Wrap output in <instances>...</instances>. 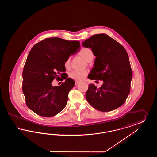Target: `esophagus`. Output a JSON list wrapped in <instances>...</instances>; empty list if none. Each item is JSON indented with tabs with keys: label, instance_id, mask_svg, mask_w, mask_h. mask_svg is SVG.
Segmentation results:
<instances>
[{
	"label": "esophagus",
	"instance_id": "esophagus-1",
	"mask_svg": "<svg viewBox=\"0 0 157 157\" xmlns=\"http://www.w3.org/2000/svg\"><path fill=\"white\" fill-rule=\"evenodd\" d=\"M79 83V82H78V81H76L75 82V85H77Z\"/></svg>",
	"mask_w": 157,
	"mask_h": 157
}]
</instances>
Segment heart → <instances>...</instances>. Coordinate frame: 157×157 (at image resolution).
I'll use <instances>...</instances> for the list:
<instances>
[{"instance_id":"obj_1","label":"heart","mask_w":157,"mask_h":157,"mask_svg":"<svg viewBox=\"0 0 157 157\" xmlns=\"http://www.w3.org/2000/svg\"><path fill=\"white\" fill-rule=\"evenodd\" d=\"M79 55L86 62H90L94 58V53L92 52V50L88 48H85L81 49V51L79 52ZM70 63H71V59L70 58H67L64 62V67H65V69H69L70 68ZM87 75H88V72L86 71H73L69 73V76L70 78L75 81H81L83 80L86 77Z\"/></svg>"}]
</instances>
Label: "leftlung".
<instances>
[{"label": "left lung", "instance_id": "obj_1", "mask_svg": "<svg viewBox=\"0 0 157 157\" xmlns=\"http://www.w3.org/2000/svg\"><path fill=\"white\" fill-rule=\"evenodd\" d=\"M91 48L96 56L88 78L103 81L99 88L89 85L85 97L92 106L109 112L124 104L129 94L132 72L126 50L117 41L102 33L94 35L82 43Z\"/></svg>", "mask_w": 157, "mask_h": 157}]
</instances>
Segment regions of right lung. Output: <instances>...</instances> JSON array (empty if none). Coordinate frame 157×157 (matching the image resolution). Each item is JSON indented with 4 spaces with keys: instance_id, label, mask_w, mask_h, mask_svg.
<instances>
[{
    "instance_id": "add662e5",
    "label": "right lung",
    "mask_w": 157,
    "mask_h": 157,
    "mask_svg": "<svg viewBox=\"0 0 157 157\" xmlns=\"http://www.w3.org/2000/svg\"><path fill=\"white\" fill-rule=\"evenodd\" d=\"M79 49V41L59 37L46 38L32 47L23 71L22 90L33 112L51 117L65 108L75 81L66 76L60 86H53L51 83L65 74L64 62Z\"/></svg>"
}]
</instances>
